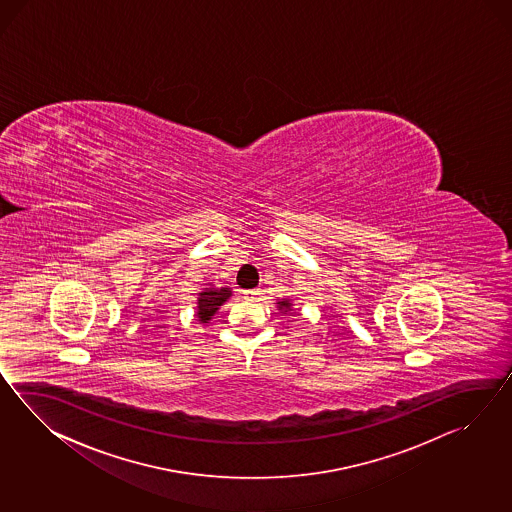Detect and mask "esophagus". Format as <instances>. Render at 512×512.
Instances as JSON below:
<instances>
[{
    "instance_id": "34e87169",
    "label": "esophagus",
    "mask_w": 512,
    "mask_h": 512,
    "mask_svg": "<svg viewBox=\"0 0 512 512\" xmlns=\"http://www.w3.org/2000/svg\"><path fill=\"white\" fill-rule=\"evenodd\" d=\"M259 296H261V290H259V288H253V290H244V297H246V299H257Z\"/></svg>"
}]
</instances>
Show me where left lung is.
Wrapping results in <instances>:
<instances>
[{
    "mask_svg": "<svg viewBox=\"0 0 512 512\" xmlns=\"http://www.w3.org/2000/svg\"><path fill=\"white\" fill-rule=\"evenodd\" d=\"M279 308H284V312L290 310V301H279Z\"/></svg>",
    "mask_w": 512,
    "mask_h": 512,
    "instance_id": "8db88e82",
    "label": "left lung"
}]
</instances>
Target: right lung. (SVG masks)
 <instances>
[{
  "instance_id": "right-lung-1",
  "label": "right lung",
  "mask_w": 512,
  "mask_h": 512,
  "mask_svg": "<svg viewBox=\"0 0 512 512\" xmlns=\"http://www.w3.org/2000/svg\"><path fill=\"white\" fill-rule=\"evenodd\" d=\"M229 296H231L229 288H205V292L198 297V319L202 323H207L216 310L222 307V303L229 299Z\"/></svg>"
}]
</instances>
